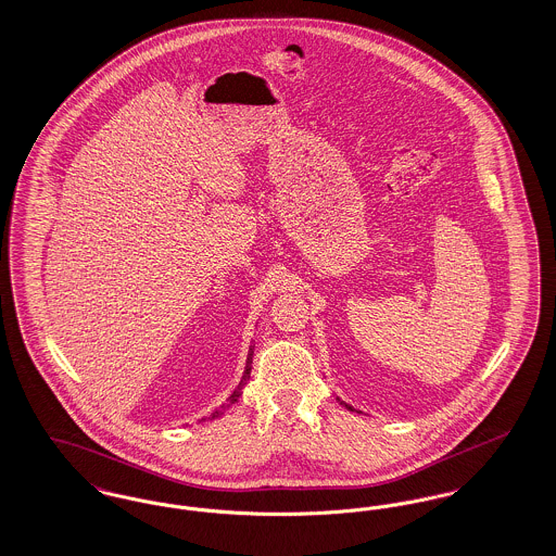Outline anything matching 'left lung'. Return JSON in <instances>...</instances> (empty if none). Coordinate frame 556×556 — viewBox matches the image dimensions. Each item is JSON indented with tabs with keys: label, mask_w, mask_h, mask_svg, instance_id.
I'll use <instances>...</instances> for the list:
<instances>
[{
	"label": "left lung",
	"mask_w": 556,
	"mask_h": 556,
	"mask_svg": "<svg viewBox=\"0 0 556 556\" xmlns=\"http://www.w3.org/2000/svg\"><path fill=\"white\" fill-rule=\"evenodd\" d=\"M338 400H340V397H338ZM340 402H342V404H344L345 408H348V410H354V408H352V406H350V404H345L344 400H340Z\"/></svg>",
	"instance_id": "obj_1"
}]
</instances>
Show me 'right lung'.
Listing matches in <instances>:
<instances>
[{
    "mask_svg": "<svg viewBox=\"0 0 556 556\" xmlns=\"http://www.w3.org/2000/svg\"><path fill=\"white\" fill-rule=\"evenodd\" d=\"M252 356H254V345H250V354H248V361H245V370H243V375H241V381H239L238 390L231 394V396L227 397V402L220 406V408H216L214 413H212L208 419H218L220 415H225V410H229V406L231 404H236L238 402V397L241 396V390H243V386L248 383V379H250V370H252ZM202 421H206V419H202Z\"/></svg>",
    "mask_w": 556,
    "mask_h": 556,
    "instance_id": "obj_1",
    "label": "right lung"
}]
</instances>
